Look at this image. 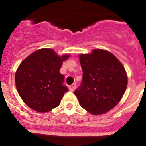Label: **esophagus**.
Masks as SVG:
<instances>
[{
  "mask_svg": "<svg viewBox=\"0 0 146 146\" xmlns=\"http://www.w3.org/2000/svg\"><path fill=\"white\" fill-rule=\"evenodd\" d=\"M76 88V84H73L72 85H70L69 86V89H70V92H73Z\"/></svg>",
  "mask_w": 146,
  "mask_h": 146,
  "instance_id": "obj_1",
  "label": "esophagus"
}]
</instances>
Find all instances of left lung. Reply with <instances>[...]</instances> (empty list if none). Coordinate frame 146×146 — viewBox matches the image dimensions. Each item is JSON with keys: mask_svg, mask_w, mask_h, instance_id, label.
<instances>
[{"mask_svg": "<svg viewBox=\"0 0 146 146\" xmlns=\"http://www.w3.org/2000/svg\"><path fill=\"white\" fill-rule=\"evenodd\" d=\"M83 79L74 92L81 107L92 114H102L119 102L127 86L125 68L110 52L96 49L79 56Z\"/></svg>", "mask_w": 146, "mask_h": 146, "instance_id": "1", "label": "left lung"}]
</instances>
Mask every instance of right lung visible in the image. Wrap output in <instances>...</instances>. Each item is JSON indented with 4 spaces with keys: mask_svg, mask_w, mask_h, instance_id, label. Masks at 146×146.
Listing matches in <instances>:
<instances>
[{
    "mask_svg": "<svg viewBox=\"0 0 146 146\" xmlns=\"http://www.w3.org/2000/svg\"><path fill=\"white\" fill-rule=\"evenodd\" d=\"M68 54L58 56L52 49H41L21 62L15 76L16 89L24 102L35 111L48 112L58 107L68 91L60 69Z\"/></svg>",
    "mask_w": 146,
    "mask_h": 146,
    "instance_id": "obj_1",
    "label": "right lung"
}]
</instances>
